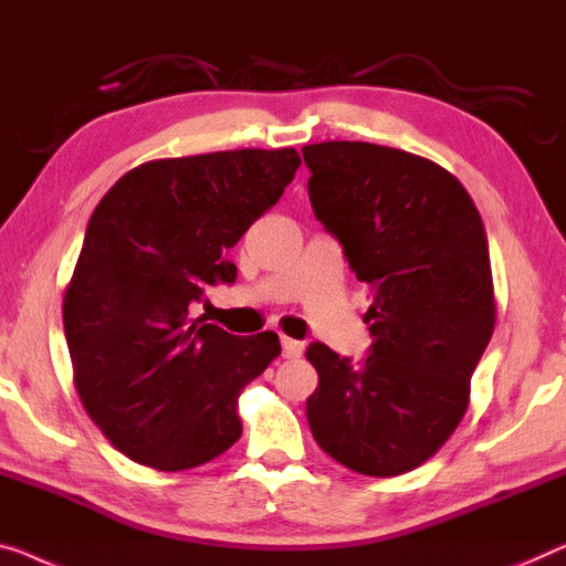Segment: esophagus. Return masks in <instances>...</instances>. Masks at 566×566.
I'll list each match as a JSON object with an SVG mask.
<instances>
[{
    "label": "esophagus",
    "mask_w": 566,
    "mask_h": 566,
    "mask_svg": "<svg viewBox=\"0 0 566 566\" xmlns=\"http://www.w3.org/2000/svg\"><path fill=\"white\" fill-rule=\"evenodd\" d=\"M280 343H282V356L284 358H297L300 353H302V343L300 340H292V337L282 335Z\"/></svg>",
    "instance_id": "obj_1"
}]
</instances>
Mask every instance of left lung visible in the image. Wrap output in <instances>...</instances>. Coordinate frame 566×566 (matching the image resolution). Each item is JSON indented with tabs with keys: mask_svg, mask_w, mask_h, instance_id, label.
Listing matches in <instances>:
<instances>
[{
	"mask_svg": "<svg viewBox=\"0 0 566 566\" xmlns=\"http://www.w3.org/2000/svg\"><path fill=\"white\" fill-rule=\"evenodd\" d=\"M315 218L370 292L368 356L310 343L315 442L360 475L419 468L450 440L495 325L483 218L440 165L368 142L302 147Z\"/></svg>",
	"mask_w": 566,
	"mask_h": 566,
	"instance_id": "8db88e82",
	"label": "left lung"
}]
</instances>
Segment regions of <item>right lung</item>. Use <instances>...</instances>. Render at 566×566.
Here are the masks:
<instances>
[{
    "mask_svg": "<svg viewBox=\"0 0 566 566\" xmlns=\"http://www.w3.org/2000/svg\"><path fill=\"white\" fill-rule=\"evenodd\" d=\"M297 167L290 147L155 159L101 198L63 327L83 407L126 458L190 470L241 437L239 396L280 356V337L231 335L192 310L235 282L229 251Z\"/></svg>",
    "mask_w": 566,
    "mask_h": 566,
    "instance_id": "add662e5",
    "label": "right lung"
}]
</instances>
